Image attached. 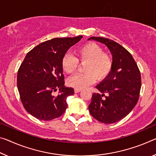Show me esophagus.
Segmentation results:
<instances>
[{
  "mask_svg": "<svg viewBox=\"0 0 156 156\" xmlns=\"http://www.w3.org/2000/svg\"><path fill=\"white\" fill-rule=\"evenodd\" d=\"M80 91H81V90H79V89H74V92L75 93H78V92H80Z\"/></svg>",
  "mask_w": 156,
  "mask_h": 156,
  "instance_id": "esophagus-1",
  "label": "esophagus"
}]
</instances>
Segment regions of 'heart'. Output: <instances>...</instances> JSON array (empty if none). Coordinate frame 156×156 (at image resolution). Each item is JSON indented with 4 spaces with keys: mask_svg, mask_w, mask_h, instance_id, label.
Masks as SVG:
<instances>
[{
    "mask_svg": "<svg viewBox=\"0 0 156 156\" xmlns=\"http://www.w3.org/2000/svg\"><path fill=\"white\" fill-rule=\"evenodd\" d=\"M75 57L65 55L61 62L65 73H73L78 68V62H85L84 73H77L66 80L68 86L75 89L85 88L96 82L103 80L109 76L113 67V59L102 47L94 42H88L76 49Z\"/></svg>",
    "mask_w": 156,
    "mask_h": 156,
    "instance_id": "b5f03b06",
    "label": "heart"
}]
</instances>
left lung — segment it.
<instances>
[{
    "label": "left lung",
    "instance_id": "1",
    "mask_svg": "<svg viewBox=\"0 0 156 156\" xmlns=\"http://www.w3.org/2000/svg\"><path fill=\"white\" fill-rule=\"evenodd\" d=\"M89 40L104 44L113 59L112 71L96 87L101 94H93L89 110L98 122L114 123L128 115L137 104L141 89L140 69L131 54L115 41L99 37H91Z\"/></svg>",
    "mask_w": 156,
    "mask_h": 156
}]
</instances>
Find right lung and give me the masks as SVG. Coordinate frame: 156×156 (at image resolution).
I'll list each match as a JSON object with an SVG mask.
<instances>
[{"instance_id": "add662e5", "label": "right lung", "mask_w": 156, "mask_h": 156, "mask_svg": "<svg viewBox=\"0 0 156 156\" xmlns=\"http://www.w3.org/2000/svg\"><path fill=\"white\" fill-rule=\"evenodd\" d=\"M83 36L54 38L41 43L30 51L17 73V87L26 110L37 119L49 121L64 114L66 97L74 94L65 87L61 62L68 49ZM59 88V94L52 91Z\"/></svg>"}]
</instances>
